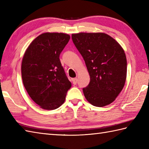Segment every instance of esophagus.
<instances>
[{"instance_id":"34e87169","label":"esophagus","mask_w":149,"mask_h":149,"mask_svg":"<svg viewBox=\"0 0 149 149\" xmlns=\"http://www.w3.org/2000/svg\"><path fill=\"white\" fill-rule=\"evenodd\" d=\"M72 83H73V84H74V85L77 84V78L72 79Z\"/></svg>"}]
</instances>
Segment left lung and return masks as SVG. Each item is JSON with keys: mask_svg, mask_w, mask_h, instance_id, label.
Masks as SVG:
<instances>
[{"mask_svg": "<svg viewBox=\"0 0 149 149\" xmlns=\"http://www.w3.org/2000/svg\"><path fill=\"white\" fill-rule=\"evenodd\" d=\"M73 43L85 61L90 82L83 89L94 106L112 103L121 92L127 76V59L120 44L102 33L72 34Z\"/></svg>", "mask_w": 149, "mask_h": 149, "instance_id": "1", "label": "left lung"}]
</instances>
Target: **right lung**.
<instances>
[{
	"label": "right lung",
	"mask_w": 149,
	"mask_h": 149,
	"mask_svg": "<svg viewBox=\"0 0 149 149\" xmlns=\"http://www.w3.org/2000/svg\"><path fill=\"white\" fill-rule=\"evenodd\" d=\"M70 38L67 34L43 33L31 42L24 55L21 66L24 86L42 109L58 108L72 86L59 60Z\"/></svg>",
	"instance_id": "1"
}]
</instances>
